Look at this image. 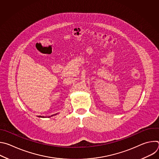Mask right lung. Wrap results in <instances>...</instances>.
I'll return each mask as SVG.
<instances>
[{
	"mask_svg": "<svg viewBox=\"0 0 159 159\" xmlns=\"http://www.w3.org/2000/svg\"><path fill=\"white\" fill-rule=\"evenodd\" d=\"M52 116H53V115H52ZM39 117H41V118H44V117H42V116H39Z\"/></svg>",
	"mask_w": 159,
	"mask_h": 159,
	"instance_id": "obj_1",
	"label": "right lung"
}]
</instances>
